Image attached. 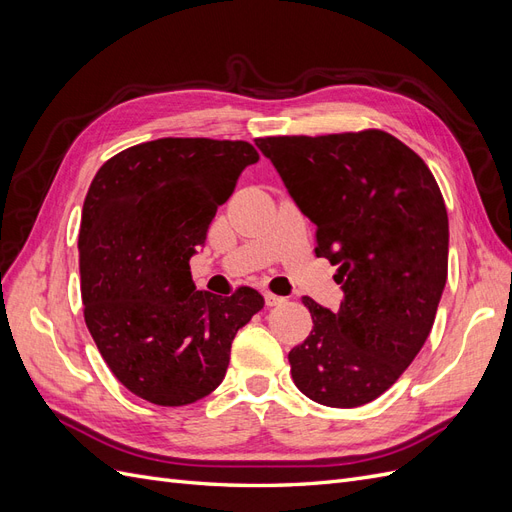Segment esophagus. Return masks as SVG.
<instances>
[{
  "label": "esophagus",
  "instance_id": "obj_1",
  "mask_svg": "<svg viewBox=\"0 0 512 512\" xmlns=\"http://www.w3.org/2000/svg\"><path fill=\"white\" fill-rule=\"evenodd\" d=\"M286 299L284 297H277V294H273V292H265V303L269 305V307H273V305H282Z\"/></svg>",
  "mask_w": 512,
  "mask_h": 512
}]
</instances>
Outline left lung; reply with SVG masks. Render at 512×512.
Here are the masks:
<instances>
[{"label": "left lung", "instance_id": "1", "mask_svg": "<svg viewBox=\"0 0 512 512\" xmlns=\"http://www.w3.org/2000/svg\"><path fill=\"white\" fill-rule=\"evenodd\" d=\"M339 265L344 301L305 297L314 329L288 354L309 399L356 408L380 397L431 333L448 273V215L427 164L382 130L256 138Z\"/></svg>", "mask_w": 512, "mask_h": 512}]
</instances>
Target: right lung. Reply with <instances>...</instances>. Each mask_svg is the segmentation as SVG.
Wrapping results in <instances>:
<instances>
[{
  "mask_svg": "<svg viewBox=\"0 0 512 512\" xmlns=\"http://www.w3.org/2000/svg\"><path fill=\"white\" fill-rule=\"evenodd\" d=\"M245 141L158 138L102 164L85 196L79 265L85 322L108 369L156 406H188L222 384L254 288L196 290L190 258L215 211L258 162Z\"/></svg>",
  "mask_w": 512,
  "mask_h": 512,
  "instance_id": "obj_1",
  "label": "right lung"
}]
</instances>
